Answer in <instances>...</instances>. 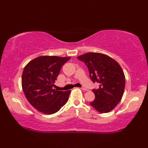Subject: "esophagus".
Listing matches in <instances>:
<instances>
[{"instance_id":"1","label":"esophagus","mask_w":148,"mask_h":148,"mask_svg":"<svg viewBox=\"0 0 148 148\" xmlns=\"http://www.w3.org/2000/svg\"><path fill=\"white\" fill-rule=\"evenodd\" d=\"M81 89H82V90H84V91H87V90H88V89H86V87H82Z\"/></svg>"}]
</instances>
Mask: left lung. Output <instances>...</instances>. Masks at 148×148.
I'll return each instance as SVG.
<instances>
[{"label":"left lung","instance_id":"obj_1","mask_svg":"<svg viewBox=\"0 0 148 148\" xmlns=\"http://www.w3.org/2000/svg\"><path fill=\"white\" fill-rule=\"evenodd\" d=\"M89 69L90 78L99 84L92 89L95 99L90 104L100 113L112 111L121 101L124 92L125 77L118 62L107 55L90 52L77 57Z\"/></svg>","mask_w":148,"mask_h":148}]
</instances>
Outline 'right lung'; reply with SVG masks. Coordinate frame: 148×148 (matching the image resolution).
<instances>
[{
	"label": "right lung",
	"instance_id": "right-lung-1",
	"mask_svg": "<svg viewBox=\"0 0 148 148\" xmlns=\"http://www.w3.org/2000/svg\"><path fill=\"white\" fill-rule=\"evenodd\" d=\"M70 59V57L40 56L25 66L22 89L27 101L38 111L53 114L68 101L71 91H58L53 87L62 66Z\"/></svg>",
	"mask_w": 148,
	"mask_h": 148
}]
</instances>
